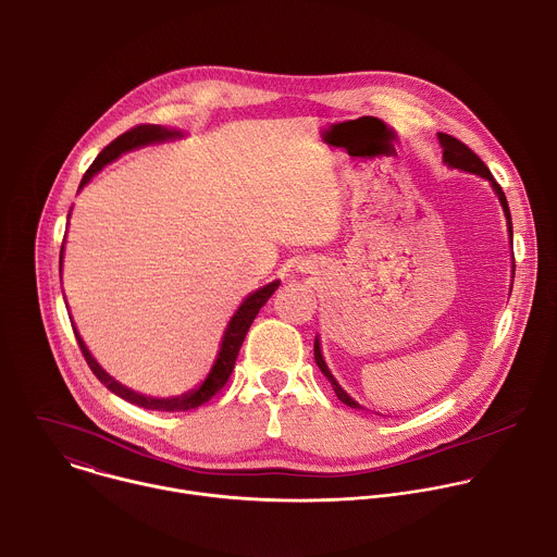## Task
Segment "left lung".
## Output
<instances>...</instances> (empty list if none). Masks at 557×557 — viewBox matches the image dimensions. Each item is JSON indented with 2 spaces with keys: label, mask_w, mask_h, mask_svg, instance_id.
<instances>
[{
  "label": "left lung",
  "mask_w": 557,
  "mask_h": 557,
  "mask_svg": "<svg viewBox=\"0 0 557 557\" xmlns=\"http://www.w3.org/2000/svg\"><path fill=\"white\" fill-rule=\"evenodd\" d=\"M438 136V143H441V149H443V163L447 165V168H451V170H458V172H467V174H475V176H481V178H485L487 183H490V187L494 189V194L498 196V202H500V207H503V213H505V220H507V231H509V245H511V249H513V226H511V213H509V205H507V198H505V191L500 189V185L494 181V176H492V172L487 170V165L481 161L479 156H475L465 143H460L458 138H454V136H449V134H443V132H438L436 134ZM511 256H513V251H511ZM516 271V264L511 262V273ZM509 293H511V288H509ZM314 363H317V368L322 370V374L331 381V385H333V389H335V394H337V399L342 401V404H346L348 408H355V410H363L352 396L337 383V379L333 376V372H331V368L326 366V359H324V355H322V342H320V335L314 337Z\"/></svg>",
  "instance_id": "1"
}]
</instances>
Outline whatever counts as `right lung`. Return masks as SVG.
<instances>
[{
  "mask_svg": "<svg viewBox=\"0 0 557 557\" xmlns=\"http://www.w3.org/2000/svg\"><path fill=\"white\" fill-rule=\"evenodd\" d=\"M178 138H185V132L176 129V127H163V125H138L125 134H121L116 140H112L99 156L97 161L90 165V170L86 172L82 185H78V191H82L106 165L114 163L116 158H121L123 153L127 151H134V149H140V147H147V145H161V143H170V140H178ZM72 211V209H70ZM67 220H70V213H67ZM63 251H65V240L61 245V256H59V269L63 267ZM280 286V280H273L269 282L267 286H260L258 290L249 293L245 297V301L237 306V310L233 312V317L228 320L226 329H224V335H222V342H220V350L215 355V361L209 370V374L205 376V381L194 387V389H187L183 394H176V396H147V394H140V392H134L132 387L119 383L114 376H110L101 366L99 361L92 357V352L88 350L86 342L82 339V335H78L76 326L74 329V335H76V342L78 346H82V352L90 366V370L97 374V379L110 389L114 392L116 396H121V399H125L127 404H134L138 408H145V410H158V412H187V410H194L202 404H207L211 396H215V392H220L224 387V383L228 381L231 372H233V366H235V359H237V352H240L243 348V342L256 320V314L260 312V308L269 301V297L277 290Z\"/></svg>",
  "mask_w": 557,
  "mask_h": 557,
  "instance_id": "1",
  "label": "right lung"
}]
</instances>
